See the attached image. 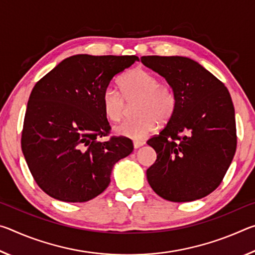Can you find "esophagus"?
I'll return each mask as SVG.
<instances>
[{
	"instance_id": "1",
	"label": "esophagus",
	"mask_w": 255,
	"mask_h": 255,
	"mask_svg": "<svg viewBox=\"0 0 255 255\" xmlns=\"http://www.w3.org/2000/svg\"><path fill=\"white\" fill-rule=\"evenodd\" d=\"M144 145V143L143 141H137V140H135L133 141V148H139V147H141V146Z\"/></svg>"
}]
</instances>
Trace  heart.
I'll return each mask as SVG.
<instances>
[{"instance_id": "obj_1", "label": "heart", "mask_w": 255, "mask_h": 255, "mask_svg": "<svg viewBox=\"0 0 255 255\" xmlns=\"http://www.w3.org/2000/svg\"><path fill=\"white\" fill-rule=\"evenodd\" d=\"M120 91L107 86L101 96L102 109L107 118L119 123L127 115L128 106L133 105L137 117L127 120L115 128L117 135L141 140L157 128L158 123H169L178 105L176 96L170 85L159 83V79L145 68H135L122 76Z\"/></svg>"}]
</instances>
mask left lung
I'll return each mask as SVG.
<instances>
[{"mask_svg":"<svg viewBox=\"0 0 255 255\" xmlns=\"http://www.w3.org/2000/svg\"><path fill=\"white\" fill-rule=\"evenodd\" d=\"M178 100L174 116L147 140L157 158L146 172L163 199L188 202L208 196L222 183L235 155L237 136L231 94L222 81L181 56H143Z\"/></svg>","mask_w":255,"mask_h":255,"instance_id":"1","label":"left lung"}]
</instances>
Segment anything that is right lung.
Segmentation results:
<instances>
[{"label":"right lung","mask_w":255,"mask_h":255,"mask_svg":"<svg viewBox=\"0 0 255 255\" xmlns=\"http://www.w3.org/2000/svg\"><path fill=\"white\" fill-rule=\"evenodd\" d=\"M137 56L74 55L37 82L25 110L21 148L42 191L84 202L105 191L115 163L128 156L129 138L112 136L101 96Z\"/></svg>","instance_id":"right-lung-1"}]
</instances>
